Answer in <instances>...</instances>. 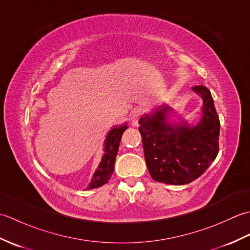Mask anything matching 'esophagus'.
<instances>
[{"label": "esophagus", "instance_id": "esophagus-1", "mask_svg": "<svg viewBox=\"0 0 250 250\" xmlns=\"http://www.w3.org/2000/svg\"><path fill=\"white\" fill-rule=\"evenodd\" d=\"M142 114H143V110L141 108H136L133 111V114H132V116H131V124H132V125L136 126L137 125H139V120L141 118Z\"/></svg>", "mask_w": 250, "mask_h": 250}]
</instances>
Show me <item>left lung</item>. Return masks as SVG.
<instances>
[{
    "instance_id": "1",
    "label": "left lung",
    "mask_w": 250,
    "mask_h": 250,
    "mask_svg": "<svg viewBox=\"0 0 250 250\" xmlns=\"http://www.w3.org/2000/svg\"><path fill=\"white\" fill-rule=\"evenodd\" d=\"M192 90L203 99L200 124H168L171 108L166 105L139 121L147 168L156 182L189 184L199 178L218 155L220 121L213 97L204 86H194Z\"/></svg>"
}]
</instances>
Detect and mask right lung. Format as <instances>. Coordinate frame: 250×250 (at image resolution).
<instances>
[{
	"instance_id": "obj_1",
	"label": "right lung",
	"mask_w": 250,
	"mask_h": 250,
	"mask_svg": "<svg viewBox=\"0 0 250 250\" xmlns=\"http://www.w3.org/2000/svg\"><path fill=\"white\" fill-rule=\"evenodd\" d=\"M126 129H128V125L125 124L120 126H115L108 132L104 145V156L102 161L99 164L98 169L93 174L91 182L88 185V189L99 188L108 183L111 174L114 172V164L117 152H118L121 136Z\"/></svg>"
}]
</instances>
